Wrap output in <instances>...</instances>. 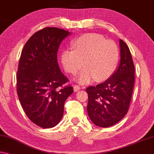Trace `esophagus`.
<instances>
[{
    "instance_id": "1",
    "label": "esophagus",
    "mask_w": 154,
    "mask_h": 154,
    "mask_svg": "<svg viewBox=\"0 0 154 154\" xmlns=\"http://www.w3.org/2000/svg\"><path fill=\"white\" fill-rule=\"evenodd\" d=\"M73 90H74L75 92H77L80 90V87L79 86H77V85H75V86H73Z\"/></svg>"
}]
</instances>
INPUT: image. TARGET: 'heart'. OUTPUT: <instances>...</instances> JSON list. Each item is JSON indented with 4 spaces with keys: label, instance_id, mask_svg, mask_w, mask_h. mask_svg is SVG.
I'll list each match as a JSON object with an SVG mask.
<instances>
[{
    "label": "heart",
    "instance_id": "1",
    "mask_svg": "<svg viewBox=\"0 0 154 154\" xmlns=\"http://www.w3.org/2000/svg\"><path fill=\"white\" fill-rule=\"evenodd\" d=\"M71 45L73 49L63 51L60 60L64 69L71 74H75L85 66L77 75L79 83L88 84L94 78L96 81H103L115 71L119 51L114 41L106 40L98 33H86Z\"/></svg>",
    "mask_w": 154,
    "mask_h": 154
}]
</instances>
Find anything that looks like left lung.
<instances>
[{
	"label": "left lung",
	"mask_w": 154,
	"mask_h": 154,
	"mask_svg": "<svg viewBox=\"0 0 154 154\" xmlns=\"http://www.w3.org/2000/svg\"><path fill=\"white\" fill-rule=\"evenodd\" d=\"M120 64L112 76L96 86L88 87L87 111L90 120L101 128L115 125L126 115L135 81V69L128 45L122 40Z\"/></svg>",
	"instance_id": "8db88e82"
}]
</instances>
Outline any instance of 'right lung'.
<instances>
[{
  "label": "right lung",
  "mask_w": 154,
  "mask_h": 154,
  "mask_svg": "<svg viewBox=\"0 0 154 154\" xmlns=\"http://www.w3.org/2000/svg\"><path fill=\"white\" fill-rule=\"evenodd\" d=\"M70 34L64 29L46 27L34 33L22 51L17 93L28 118L42 128L60 123L65 101L73 92L70 86L57 89L68 82L58 65L57 51Z\"/></svg>",
  "instance_id": "1"
}]
</instances>
